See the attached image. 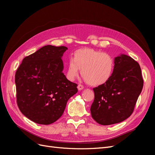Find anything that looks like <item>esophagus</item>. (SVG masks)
I'll list each match as a JSON object with an SVG mask.
<instances>
[{"instance_id": "1", "label": "esophagus", "mask_w": 155, "mask_h": 155, "mask_svg": "<svg viewBox=\"0 0 155 155\" xmlns=\"http://www.w3.org/2000/svg\"><path fill=\"white\" fill-rule=\"evenodd\" d=\"M78 88L79 91H81L84 88V87H83V85H81V84H79V85H78Z\"/></svg>"}]
</instances>
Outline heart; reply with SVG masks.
Here are the masks:
<instances>
[{
	"label": "heart",
	"instance_id": "heart-1",
	"mask_svg": "<svg viewBox=\"0 0 155 155\" xmlns=\"http://www.w3.org/2000/svg\"><path fill=\"white\" fill-rule=\"evenodd\" d=\"M114 68L115 60L111 55L91 48L79 49L68 61L67 78L74 81L81 69L82 76L88 84L99 86L109 80Z\"/></svg>",
	"mask_w": 155,
	"mask_h": 155
}]
</instances>
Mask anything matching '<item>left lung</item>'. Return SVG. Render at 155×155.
I'll return each instance as SVG.
<instances>
[{
	"mask_svg": "<svg viewBox=\"0 0 155 155\" xmlns=\"http://www.w3.org/2000/svg\"><path fill=\"white\" fill-rule=\"evenodd\" d=\"M114 60L115 68L109 80L93 88L91 115L103 125L118 124L129 118L143 85L141 68L136 61L124 54Z\"/></svg>",
	"mask_w": 155,
	"mask_h": 155,
	"instance_id": "left-lung-1",
	"label": "left lung"
}]
</instances>
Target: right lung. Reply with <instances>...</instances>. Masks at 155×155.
Masks as SVG:
<instances>
[{
	"label": "right lung",
	"mask_w": 155,
	"mask_h": 155,
	"mask_svg": "<svg viewBox=\"0 0 155 155\" xmlns=\"http://www.w3.org/2000/svg\"><path fill=\"white\" fill-rule=\"evenodd\" d=\"M66 46H45L23 59L15 82L17 103L22 113L34 122L49 125L63 114L78 85L63 73L61 59Z\"/></svg>",
	"instance_id": "add662e5"
}]
</instances>
